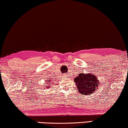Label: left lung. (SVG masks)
Masks as SVG:
<instances>
[{
  "mask_svg": "<svg viewBox=\"0 0 128 128\" xmlns=\"http://www.w3.org/2000/svg\"><path fill=\"white\" fill-rule=\"evenodd\" d=\"M74 82L78 86V90L83 95H88L94 92L98 86V80L95 76L91 74H79Z\"/></svg>",
  "mask_w": 128,
  "mask_h": 128,
  "instance_id": "left-lung-1",
  "label": "left lung"
}]
</instances>
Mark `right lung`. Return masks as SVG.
Here are the masks:
<instances>
[{"label":"right lung","mask_w":128,"mask_h":128,"mask_svg":"<svg viewBox=\"0 0 128 128\" xmlns=\"http://www.w3.org/2000/svg\"><path fill=\"white\" fill-rule=\"evenodd\" d=\"M48 81H49V80H48Z\"/></svg>","instance_id":"add662e5"}]
</instances>
